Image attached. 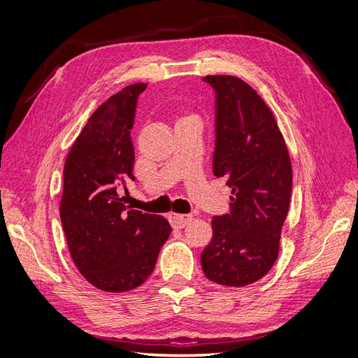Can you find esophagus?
I'll use <instances>...</instances> for the list:
<instances>
[{"mask_svg":"<svg viewBox=\"0 0 358 358\" xmlns=\"http://www.w3.org/2000/svg\"><path fill=\"white\" fill-rule=\"evenodd\" d=\"M192 221V215H179V213H171L170 215V222L173 227H178V229H183V227L188 225Z\"/></svg>","mask_w":358,"mask_h":358,"instance_id":"1","label":"esophagus"}]
</instances>
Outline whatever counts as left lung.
Returning <instances> with one entry per match:
<instances>
[{
	"label": "left lung",
	"mask_w": 358,
	"mask_h": 358,
	"mask_svg": "<svg viewBox=\"0 0 358 358\" xmlns=\"http://www.w3.org/2000/svg\"><path fill=\"white\" fill-rule=\"evenodd\" d=\"M215 91L213 175L231 188L230 212L212 218L201 252L209 280L225 287L257 282L275 264L287 218L292 171L272 110L234 76L203 78Z\"/></svg>",
	"instance_id": "left-lung-1"
}]
</instances>
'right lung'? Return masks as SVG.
I'll return each mask as SVG.
<instances>
[{"label":"right lung","mask_w":358,"mask_h":358,"mask_svg":"<svg viewBox=\"0 0 358 358\" xmlns=\"http://www.w3.org/2000/svg\"><path fill=\"white\" fill-rule=\"evenodd\" d=\"M146 83L129 85L96 109L64 166L59 215L76 267L107 292L142 285L154 272L171 227L159 215L128 209L117 188L134 180V125Z\"/></svg>","instance_id":"obj_1"}]
</instances>
